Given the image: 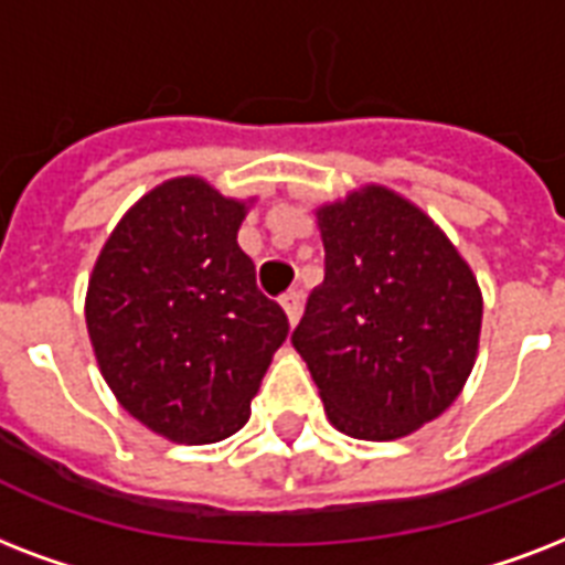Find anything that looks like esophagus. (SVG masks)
<instances>
[{
  "label": "esophagus",
  "mask_w": 565,
  "mask_h": 565,
  "mask_svg": "<svg viewBox=\"0 0 565 565\" xmlns=\"http://www.w3.org/2000/svg\"><path fill=\"white\" fill-rule=\"evenodd\" d=\"M279 303H282V309H286L288 323H297V318H300V309H303V295H300L297 288H291V291H286V295H282V300H279Z\"/></svg>",
  "instance_id": "1"
}]
</instances>
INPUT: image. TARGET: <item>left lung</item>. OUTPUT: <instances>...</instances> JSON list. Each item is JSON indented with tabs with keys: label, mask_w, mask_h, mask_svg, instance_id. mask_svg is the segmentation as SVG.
Returning <instances> with one entry per match:
<instances>
[{
	"label": "left lung",
	"mask_w": 565,
	"mask_h": 565,
	"mask_svg": "<svg viewBox=\"0 0 565 565\" xmlns=\"http://www.w3.org/2000/svg\"><path fill=\"white\" fill-rule=\"evenodd\" d=\"M323 282L291 344L348 436L401 439L454 404L478 356V279L439 226L380 185L318 209Z\"/></svg>",
	"instance_id": "left-lung-1"
}]
</instances>
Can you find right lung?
<instances>
[{
  "label": "right lung",
  "mask_w": 565,
  "mask_h": 565,
  "mask_svg": "<svg viewBox=\"0 0 565 565\" xmlns=\"http://www.w3.org/2000/svg\"><path fill=\"white\" fill-rule=\"evenodd\" d=\"M244 203L170 179L117 223L87 282V332L126 413L173 441L242 430L288 335L238 247Z\"/></svg>",
  "instance_id": "obj_1"
}]
</instances>
